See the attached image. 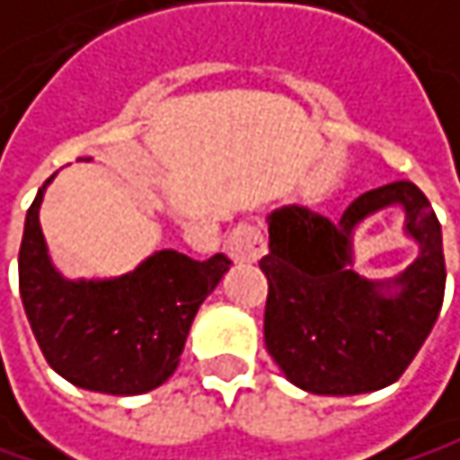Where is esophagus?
<instances>
[{
	"label": "esophagus",
	"instance_id": "34e87169",
	"mask_svg": "<svg viewBox=\"0 0 460 460\" xmlns=\"http://www.w3.org/2000/svg\"><path fill=\"white\" fill-rule=\"evenodd\" d=\"M226 251H228V256H232V261H237V264H256L267 251L264 232L256 223H240L234 232L228 234Z\"/></svg>",
	"mask_w": 460,
	"mask_h": 460
}]
</instances>
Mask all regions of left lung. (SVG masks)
Instances as JSON below:
<instances>
[{
    "instance_id": "left-lung-1",
    "label": "left lung",
    "mask_w": 460,
    "mask_h": 460,
    "mask_svg": "<svg viewBox=\"0 0 460 460\" xmlns=\"http://www.w3.org/2000/svg\"><path fill=\"white\" fill-rule=\"evenodd\" d=\"M399 206L419 245L410 268L369 281L352 264V237L372 214ZM270 253L264 342L286 380L318 396H358L396 383L431 334L445 299L442 228L407 180L358 196L329 217L288 204L267 215Z\"/></svg>"
}]
</instances>
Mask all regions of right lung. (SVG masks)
<instances>
[{"instance_id":"obj_1","label":"right lung","mask_w":460,"mask_h":460,"mask_svg":"<svg viewBox=\"0 0 460 460\" xmlns=\"http://www.w3.org/2000/svg\"><path fill=\"white\" fill-rule=\"evenodd\" d=\"M53 177L26 212L18 253L21 299L40 350L53 372L77 388L147 394L174 375L201 302L232 261L223 253L193 261L177 251H155L118 278H64L40 226Z\"/></svg>"}]
</instances>
